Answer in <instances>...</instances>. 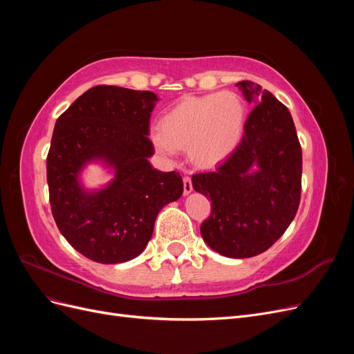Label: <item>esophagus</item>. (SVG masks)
Here are the masks:
<instances>
[{"label":"esophagus","instance_id":"34e87169","mask_svg":"<svg viewBox=\"0 0 354 354\" xmlns=\"http://www.w3.org/2000/svg\"><path fill=\"white\" fill-rule=\"evenodd\" d=\"M183 190H185V195H189L190 192L194 190V186H192V178L189 176L183 178Z\"/></svg>","mask_w":354,"mask_h":354}]
</instances>
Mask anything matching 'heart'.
<instances>
[{"label": "heart", "instance_id": "obj_1", "mask_svg": "<svg viewBox=\"0 0 354 354\" xmlns=\"http://www.w3.org/2000/svg\"><path fill=\"white\" fill-rule=\"evenodd\" d=\"M245 106L233 93H214L187 97L171 108L151 138L156 151L173 159L180 147L199 167H212L229 156L241 142Z\"/></svg>", "mask_w": 354, "mask_h": 354}]
</instances>
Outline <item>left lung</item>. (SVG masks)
Here are the masks:
<instances>
[{
    "label": "left lung",
    "mask_w": 354,
    "mask_h": 354,
    "mask_svg": "<svg viewBox=\"0 0 354 354\" xmlns=\"http://www.w3.org/2000/svg\"><path fill=\"white\" fill-rule=\"evenodd\" d=\"M236 87L256 104L242 140L216 169L195 174L192 183L211 199L209 217L201 224L203 241L224 257L250 259L269 250L294 220L303 155L286 106L259 84L241 81Z\"/></svg>",
    "instance_id": "1"
}]
</instances>
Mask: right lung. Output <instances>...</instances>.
Listing matches in <instances>:
<instances>
[{"instance_id":"add662e5","label":"right lung","mask_w":354,"mask_h":354,"mask_svg":"<svg viewBox=\"0 0 354 354\" xmlns=\"http://www.w3.org/2000/svg\"><path fill=\"white\" fill-rule=\"evenodd\" d=\"M152 91L97 85L56 121L47 155L51 212L60 233L84 257L102 264L130 261L151 241L158 212L183 194L176 171L155 169L149 121ZM91 160L115 169L111 183L82 189L79 171Z\"/></svg>"}]
</instances>
